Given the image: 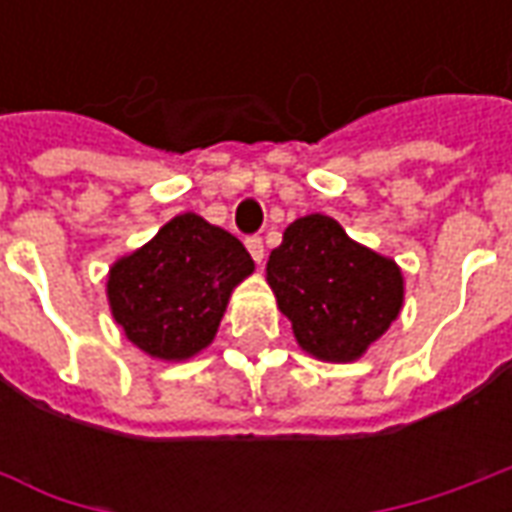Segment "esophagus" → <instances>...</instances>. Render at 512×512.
<instances>
[{"label":"esophagus","instance_id":"1","mask_svg":"<svg viewBox=\"0 0 512 512\" xmlns=\"http://www.w3.org/2000/svg\"><path fill=\"white\" fill-rule=\"evenodd\" d=\"M246 249H249V255L255 257V263H263L266 249H263V238H260V235H249V238H246Z\"/></svg>","mask_w":512,"mask_h":512}]
</instances>
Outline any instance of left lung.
I'll list each match as a JSON object with an SVG mask.
<instances>
[{
  "mask_svg": "<svg viewBox=\"0 0 512 512\" xmlns=\"http://www.w3.org/2000/svg\"><path fill=\"white\" fill-rule=\"evenodd\" d=\"M266 279L301 351L321 362L359 359L403 307L395 260L356 244L323 213L288 224Z\"/></svg>",
  "mask_w": 512,
  "mask_h": 512,
  "instance_id": "1",
  "label": "left lung"
}]
</instances>
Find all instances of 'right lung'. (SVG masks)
I'll return each instance as SVG.
<instances>
[{"label":"right lung","mask_w":512,"mask_h":512,"mask_svg":"<svg viewBox=\"0 0 512 512\" xmlns=\"http://www.w3.org/2000/svg\"><path fill=\"white\" fill-rule=\"evenodd\" d=\"M252 271L255 260L235 235L180 213L109 268L106 296L139 351L183 362L213 343L230 293Z\"/></svg>","instance_id":"right-lung-1"}]
</instances>
